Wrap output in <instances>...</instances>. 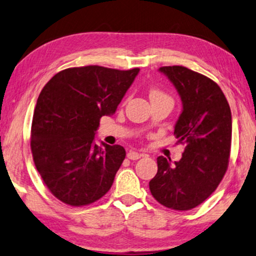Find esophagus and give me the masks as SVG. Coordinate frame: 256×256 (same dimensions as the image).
Returning a JSON list of instances; mask_svg holds the SVG:
<instances>
[{"instance_id":"1","label":"esophagus","mask_w":256,"mask_h":256,"mask_svg":"<svg viewBox=\"0 0 256 256\" xmlns=\"http://www.w3.org/2000/svg\"><path fill=\"white\" fill-rule=\"evenodd\" d=\"M142 156H143V154H139V152H137V151H128V160H139V158H140Z\"/></svg>"}]
</instances>
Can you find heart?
Instances as JSON below:
<instances>
[{
    "instance_id": "obj_1",
    "label": "heart",
    "mask_w": 256,
    "mask_h": 256,
    "mask_svg": "<svg viewBox=\"0 0 256 256\" xmlns=\"http://www.w3.org/2000/svg\"><path fill=\"white\" fill-rule=\"evenodd\" d=\"M164 96L163 93L160 92V90H151V92H150V98H154V96Z\"/></svg>"
}]
</instances>
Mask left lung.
I'll list each match as a JSON object with an SVG mask.
<instances>
[{
    "label": "left lung",
    "mask_w": 256,
    "mask_h": 256,
    "mask_svg": "<svg viewBox=\"0 0 256 256\" xmlns=\"http://www.w3.org/2000/svg\"><path fill=\"white\" fill-rule=\"evenodd\" d=\"M182 102L174 134L186 144L174 162L160 156L158 171L148 183L152 196L174 210L197 206L215 192L228 168L232 112L218 84L183 66L160 67Z\"/></svg>",
    "instance_id": "left-lung-1"
}]
</instances>
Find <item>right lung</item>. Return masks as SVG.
I'll list each match as a JSON object with an SVG mask.
<instances>
[{
	"instance_id": "add662e5",
	"label": "right lung",
	"mask_w": 256,
	"mask_h": 256,
	"mask_svg": "<svg viewBox=\"0 0 256 256\" xmlns=\"http://www.w3.org/2000/svg\"><path fill=\"white\" fill-rule=\"evenodd\" d=\"M138 73L74 67L42 88L32 122V154L41 178L61 202L90 204L112 186L126 152L120 145H96V130L102 116L114 114Z\"/></svg>"
}]
</instances>
